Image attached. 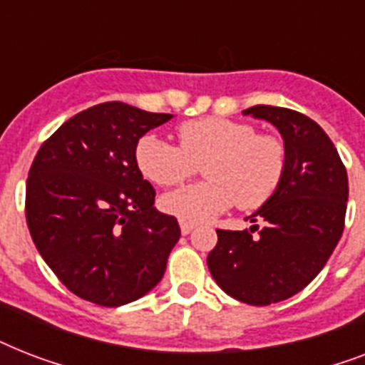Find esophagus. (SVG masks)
Instances as JSON below:
<instances>
[{"label":"esophagus","instance_id":"1","mask_svg":"<svg viewBox=\"0 0 365 365\" xmlns=\"http://www.w3.org/2000/svg\"><path fill=\"white\" fill-rule=\"evenodd\" d=\"M180 229H182V235H189L195 229V225L189 222H180Z\"/></svg>","mask_w":365,"mask_h":365}]
</instances>
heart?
Returning a JSON list of instances; mask_svg holds the SVG:
<instances>
[{
    "instance_id": "1",
    "label": "heart",
    "mask_w": 365,
    "mask_h": 365,
    "mask_svg": "<svg viewBox=\"0 0 365 365\" xmlns=\"http://www.w3.org/2000/svg\"><path fill=\"white\" fill-rule=\"evenodd\" d=\"M180 145L157 134L138 140L134 157L149 182L172 187L205 166L208 182L195 183L163 197V210L189 223H208L235 202L242 210L265 205L282 183L286 145L257 134L248 123L205 117L180 125Z\"/></svg>"
}]
</instances>
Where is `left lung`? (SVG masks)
<instances>
[{
	"label": "left lung",
	"instance_id": "obj_1",
	"mask_svg": "<svg viewBox=\"0 0 365 365\" xmlns=\"http://www.w3.org/2000/svg\"><path fill=\"white\" fill-rule=\"evenodd\" d=\"M242 113L277 126L286 145V172L277 193L246 217L252 227L217 229L206 261L225 294L263 307L301 292L334 254L345 227L349 178L334 142L307 115L274 106Z\"/></svg>",
	"mask_w": 365,
	"mask_h": 365
}]
</instances>
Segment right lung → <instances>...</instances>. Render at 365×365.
Masks as SVG:
<instances>
[{"mask_svg":"<svg viewBox=\"0 0 365 365\" xmlns=\"http://www.w3.org/2000/svg\"><path fill=\"white\" fill-rule=\"evenodd\" d=\"M170 119L104 102L68 119L37 151L26 182V222L37 252L77 297L121 307L165 274L180 225L153 206L155 189L134 149Z\"/></svg>","mask_w":365,"mask_h":365,"instance_id":"obj_1","label":"right lung"}]
</instances>
